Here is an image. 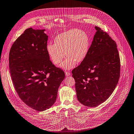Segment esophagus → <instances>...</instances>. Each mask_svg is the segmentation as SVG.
I'll return each mask as SVG.
<instances>
[{
    "instance_id": "esophagus-1",
    "label": "esophagus",
    "mask_w": 134,
    "mask_h": 134,
    "mask_svg": "<svg viewBox=\"0 0 134 134\" xmlns=\"http://www.w3.org/2000/svg\"><path fill=\"white\" fill-rule=\"evenodd\" d=\"M65 75L66 76H69L70 75V73L69 71H65Z\"/></svg>"
}]
</instances>
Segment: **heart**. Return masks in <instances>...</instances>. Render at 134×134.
Segmentation results:
<instances>
[{"mask_svg": "<svg viewBox=\"0 0 134 134\" xmlns=\"http://www.w3.org/2000/svg\"><path fill=\"white\" fill-rule=\"evenodd\" d=\"M54 42L55 43L47 44V53L52 62L56 65L62 62L66 54V58L60 65V67L65 70L74 68L77 62H82L88 54L89 37L85 32L79 29H71L58 34Z\"/></svg>", "mask_w": 134, "mask_h": 134, "instance_id": "1", "label": "heart"}]
</instances>
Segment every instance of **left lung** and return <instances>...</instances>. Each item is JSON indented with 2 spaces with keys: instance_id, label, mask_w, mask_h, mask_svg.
Segmentation results:
<instances>
[{
  "instance_id": "obj_1",
  "label": "left lung",
  "mask_w": 134,
  "mask_h": 134,
  "mask_svg": "<svg viewBox=\"0 0 134 134\" xmlns=\"http://www.w3.org/2000/svg\"><path fill=\"white\" fill-rule=\"evenodd\" d=\"M86 58L72 71L78 100L88 107L105 102L120 77V59L116 42L99 27Z\"/></svg>"
}]
</instances>
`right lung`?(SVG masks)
<instances>
[{"label": "right lung", "instance_id": "right-lung-1", "mask_svg": "<svg viewBox=\"0 0 134 134\" xmlns=\"http://www.w3.org/2000/svg\"><path fill=\"white\" fill-rule=\"evenodd\" d=\"M45 30L27 29L13 43L9 57L14 87L22 101L43 111L55 103L65 72L50 60Z\"/></svg>", "mask_w": 134, "mask_h": 134}]
</instances>
